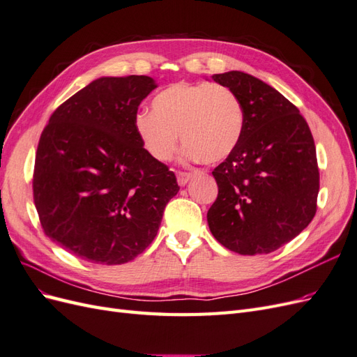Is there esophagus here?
<instances>
[{
    "mask_svg": "<svg viewBox=\"0 0 357 357\" xmlns=\"http://www.w3.org/2000/svg\"><path fill=\"white\" fill-rule=\"evenodd\" d=\"M192 177H193L192 172H185V171H178L177 172V181H178L180 186L188 185Z\"/></svg>",
    "mask_w": 357,
    "mask_h": 357,
    "instance_id": "1",
    "label": "esophagus"
}]
</instances>
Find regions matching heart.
<instances>
[{
    "label": "heart",
    "mask_w": 357,
    "mask_h": 357,
    "mask_svg": "<svg viewBox=\"0 0 357 357\" xmlns=\"http://www.w3.org/2000/svg\"><path fill=\"white\" fill-rule=\"evenodd\" d=\"M134 126L143 147L156 160L174 156L180 134L188 159L213 164L238 144L244 112L228 86L180 82L159 92L152 112L138 113Z\"/></svg>",
    "instance_id": "obj_1"
}]
</instances>
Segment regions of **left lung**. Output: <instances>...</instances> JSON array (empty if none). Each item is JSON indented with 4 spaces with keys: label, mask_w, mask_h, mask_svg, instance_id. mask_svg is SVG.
<instances>
[{
    "label": "left lung",
    "mask_w": 357,
    "mask_h": 357,
    "mask_svg": "<svg viewBox=\"0 0 357 357\" xmlns=\"http://www.w3.org/2000/svg\"><path fill=\"white\" fill-rule=\"evenodd\" d=\"M243 105L238 144L213 176L207 213L214 238L240 255L271 253L304 231L317 210L316 146L305 119L265 82L241 71L214 74Z\"/></svg>",
    "instance_id": "obj_1"
}]
</instances>
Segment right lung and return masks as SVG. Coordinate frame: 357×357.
I'll use <instances>...</instances> for the list:
<instances>
[{"label":"right lung","mask_w":357,"mask_h":357,"mask_svg":"<svg viewBox=\"0 0 357 357\" xmlns=\"http://www.w3.org/2000/svg\"><path fill=\"white\" fill-rule=\"evenodd\" d=\"M147 75L100 77L53 112L36 155L34 202L43 231L84 261L121 265L155 240L174 172L135 132Z\"/></svg>","instance_id":"obj_1"}]
</instances>
